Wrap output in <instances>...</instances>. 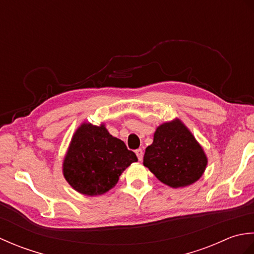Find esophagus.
Listing matches in <instances>:
<instances>
[{
    "mask_svg": "<svg viewBox=\"0 0 254 254\" xmlns=\"http://www.w3.org/2000/svg\"><path fill=\"white\" fill-rule=\"evenodd\" d=\"M135 154H136V156H137L138 160L141 161V160L143 159V155H144V153H143V149H141V148L136 149V150H135Z\"/></svg>",
    "mask_w": 254,
    "mask_h": 254,
    "instance_id": "34e87169",
    "label": "esophagus"
}]
</instances>
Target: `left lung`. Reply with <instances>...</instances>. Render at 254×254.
<instances>
[{"label": "left lung", "instance_id": "obj_1", "mask_svg": "<svg viewBox=\"0 0 254 254\" xmlns=\"http://www.w3.org/2000/svg\"><path fill=\"white\" fill-rule=\"evenodd\" d=\"M205 154L192 132L180 119L157 127L152 145L145 149L143 165L170 188L193 185L207 166Z\"/></svg>", "mask_w": 254, "mask_h": 254}]
</instances>
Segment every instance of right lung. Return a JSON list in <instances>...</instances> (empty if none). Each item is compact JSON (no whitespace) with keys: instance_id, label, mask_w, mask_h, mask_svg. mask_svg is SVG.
I'll return each mask as SVG.
<instances>
[{"instance_id":"obj_1","label":"right lung","mask_w":254,"mask_h":254,"mask_svg":"<svg viewBox=\"0 0 254 254\" xmlns=\"http://www.w3.org/2000/svg\"><path fill=\"white\" fill-rule=\"evenodd\" d=\"M136 161L135 153L112 136L105 123L83 122L69 142L62 172L75 191L96 196L111 190L122 172Z\"/></svg>"}]
</instances>
